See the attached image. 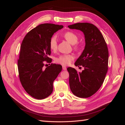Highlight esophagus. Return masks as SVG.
Returning a JSON list of instances; mask_svg holds the SVG:
<instances>
[{"instance_id": "34e87169", "label": "esophagus", "mask_w": 125, "mask_h": 125, "mask_svg": "<svg viewBox=\"0 0 125 125\" xmlns=\"http://www.w3.org/2000/svg\"><path fill=\"white\" fill-rule=\"evenodd\" d=\"M66 67L65 66H62V69L63 70H66Z\"/></svg>"}]
</instances>
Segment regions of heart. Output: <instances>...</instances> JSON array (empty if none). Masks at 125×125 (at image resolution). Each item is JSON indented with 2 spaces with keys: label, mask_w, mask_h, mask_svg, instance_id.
<instances>
[{
  "label": "heart",
  "mask_w": 125,
  "mask_h": 125,
  "mask_svg": "<svg viewBox=\"0 0 125 125\" xmlns=\"http://www.w3.org/2000/svg\"><path fill=\"white\" fill-rule=\"evenodd\" d=\"M63 37L69 43L74 45L78 42V37L75 34L71 31H68L63 34ZM50 47L52 51H56L57 48V41L56 36H52L50 41ZM74 49L79 51L80 46L78 45H75ZM74 59V56L72 54H63L59 56L56 59V62L62 65H68L71 63L72 60Z\"/></svg>",
  "instance_id": "heart-1"
}]
</instances>
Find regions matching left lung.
Returning <instances> with one entry per match:
<instances>
[{
  "label": "left lung",
  "instance_id": "left-lung-1",
  "mask_svg": "<svg viewBox=\"0 0 125 125\" xmlns=\"http://www.w3.org/2000/svg\"><path fill=\"white\" fill-rule=\"evenodd\" d=\"M68 26L80 30L84 35V49L74 63L84 69L78 73L73 68L68 67L67 70L71 92L79 97L87 98L95 94L104 81L108 70L107 46L100 30L93 24L77 23Z\"/></svg>",
  "mask_w": 125,
  "mask_h": 125
}]
</instances>
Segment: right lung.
<instances>
[{
  "instance_id": "right-lung-1",
  "label": "right lung",
  "mask_w": 125,
  "mask_h": 125,
  "mask_svg": "<svg viewBox=\"0 0 125 125\" xmlns=\"http://www.w3.org/2000/svg\"><path fill=\"white\" fill-rule=\"evenodd\" d=\"M63 27L62 25L44 23L37 26L25 36L21 45L18 60L19 75L21 84L29 95L37 100L50 96L53 82L62 70L56 63L44 68V63H51L50 41L54 33Z\"/></svg>"
}]
</instances>
